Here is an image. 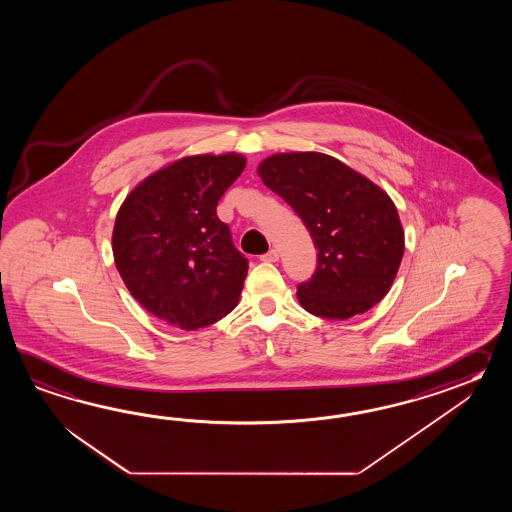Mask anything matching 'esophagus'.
Wrapping results in <instances>:
<instances>
[{"instance_id": "34e87169", "label": "esophagus", "mask_w": 512, "mask_h": 512, "mask_svg": "<svg viewBox=\"0 0 512 512\" xmlns=\"http://www.w3.org/2000/svg\"><path fill=\"white\" fill-rule=\"evenodd\" d=\"M278 258H280V254H278V251H274V249H271V251L267 252V254H263L261 256V261H278Z\"/></svg>"}]
</instances>
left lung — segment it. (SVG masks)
I'll use <instances>...</instances> for the list:
<instances>
[{"label":"left lung","instance_id":"obj_1","mask_svg":"<svg viewBox=\"0 0 512 512\" xmlns=\"http://www.w3.org/2000/svg\"><path fill=\"white\" fill-rule=\"evenodd\" d=\"M258 174L304 221L318 251L315 274L296 293L305 311L346 320L379 304L404 254L390 196L326 153H276Z\"/></svg>","mask_w":512,"mask_h":512}]
</instances>
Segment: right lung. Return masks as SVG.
I'll use <instances>...</instances> for the list:
<instances>
[{
  "instance_id": "1",
  "label": "right lung",
  "mask_w": 512,
  "mask_h": 512,
  "mask_svg": "<svg viewBox=\"0 0 512 512\" xmlns=\"http://www.w3.org/2000/svg\"><path fill=\"white\" fill-rule=\"evenodd\" d=\"M245 157L192 155L135 186L113 229V258L139 304L181 329L210 326L240 300L249 261L216 214Z\"/></svg>"
}]
</instances>
